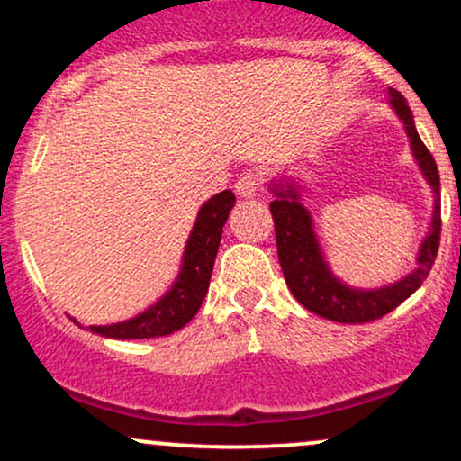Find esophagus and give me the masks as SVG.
<instances>
[{
  "instance_id": "esophagus-1",
  "label": "esophagus",
  "mask_w": 461,
  "mask_h": 461,
  "mask_svg": "<svg viewBox=\"0 0 461 461\" xmlns=\"http://www.w3.org/2000/svg\"><path fill=\"white\" fill-rule=\"evenodd\" d=\"M260 176H258V173H253V171H249V173H245V176H240L238 177V182H236V194L238 197H245V199H251V197H256V193H258V188H260Z\"/></svg>"
}]
</instances>
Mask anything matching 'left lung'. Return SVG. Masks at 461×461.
Wrapping results in <instances>:
<instances>
[{
  "mask_svg": "<svg viewBox=\"0 0 461 461\" xmlns=\"http://www.w3.org/2000/svg\"><path fill=\"white\" fill-rule=\"evenodd\" d=\"M388 99L390 108L403 123L414 160L433 193L429 231L418 247L416 267L403 277L379 288H356L342 282L338 275H333L322 253L319 236L314 231V221H312L310 210L301 203V188L294 184V179L282 176L268 184V190L275 197L271 201V214L285 284L303 308L336 322H351V325L370 322L393 312L396 305L403 303L410 294L420 288L431 271L438 256V245H440V176H438L436 160L418 136L414 114L403 95L388 88Z\"/></svg>",
  "mask_w": 461,
  "mask_h": 461,
  "instance_id": "1",
  "label": "left lung"
}]
</instances>
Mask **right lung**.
Returning <instances> with one entry per match:
<instances>
[{
  "instance_id": "right-lung-1",
  "label": "right lung",
  "mask_w": 461,
  "mask_h": 461,
  "mask_svg": "<svg viewBox=\"0 0 461 461\" xmlns=\"http://www.w3.org/2000/svg\"><path fill=\"white\" fill-rule=\"evenodd\" d=\"M234 203V193L223 190L201 205L197 221L184 247L182 267H179L176 282L156 303L128 321L113 322V325H88V330L97 336L114 338V340H142V338L168 336L193 321L208 294L216 251H219L223 227ZM71 321L79 325L73 316Z\"/></svg>"
}]
</instances>
